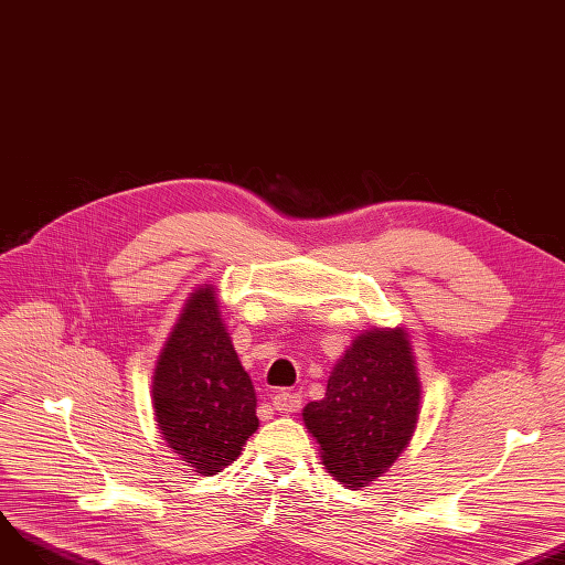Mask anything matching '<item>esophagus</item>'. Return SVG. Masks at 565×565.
<instances>
[{"label": "esophagus", "mask_w": 565, "mask_h": 565, "mask_svg": "<svg viewBox=\"0 0 565 565\" xmlns=\"http://www.w3.org/2000/svg\"><path fill=\"white\" fill-rule=\"evenodd\" d=\"M271 405L280 414H297L301 409V395L291 393V391H280L274 395Z\"/></svg>", "instance_id": "esophagus-1"}]
</instances>
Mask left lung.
<instances>
[{
    "mask_svg": "<svg viewBox=\"0 0 565 565\" xmlns=\"http://www.w3.org/2000/svg\"><path fill=\"white\" fill-rule=\"evenodd\" d=\"M420 382L402 329L359 335L335 363L327 395L303 409L329 473L347 488L382 476L407 448L418 420Z\"/></svg>",
    "mask_w": 565,
    "mask_h": 565,
    "instance_id": "obj_1",
    "label": "left lung"
}]
</instances>
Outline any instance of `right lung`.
Here are the masks:
<instances>
[{
  "label": "right lung",
  "mask_w": 565,
  "mask_h": 565,
  "mask_svg": "<svg viewBox=\"0 0 565 565\" xmlns=\"http://www.w3.org/2000/svg\"><path fill=\"white\" fill-rule=\"evenodd\" d=\"M160 435L202 476L232 465L259 427L257 397L211 285L191 294L153 374Z\"/></svg>",
  "instance_id": "right-lung-1"
}]
</instances>
